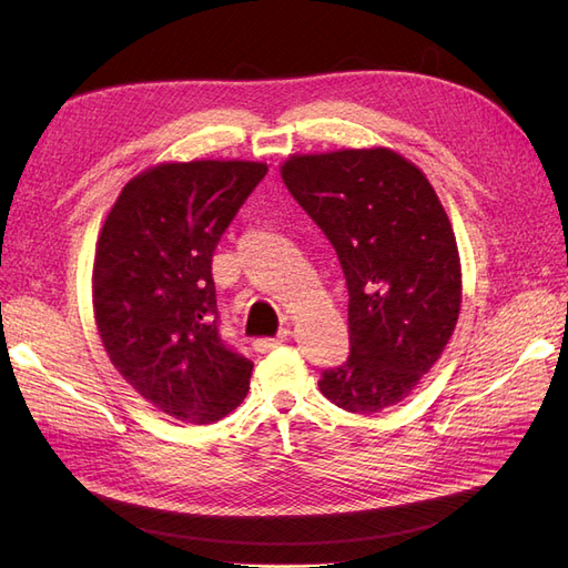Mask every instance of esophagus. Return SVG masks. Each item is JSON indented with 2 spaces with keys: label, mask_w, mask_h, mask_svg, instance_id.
<instances>
[{
  "label": "esophagus",
  "mask_w": 568,
  "mask_h": 568,
  "mask_svg": "<svg viewBox=\"0 0 568 568\" xmlns=\"http://www.w3.org/2000/svg\"><path fill=\"white\" fill-rule=\"evenodd\" d=\"M288 334H291L288 329H282L274 338H255V341H253V348H255L257 353H267V351L280 348V346H284V343L288 341Z\"/></svg>",
  "instance_id": "34e87169"
}]
</instances>
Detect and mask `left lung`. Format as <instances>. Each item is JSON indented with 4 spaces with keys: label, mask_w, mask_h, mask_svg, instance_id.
<instances>
[{
    "label": "left lung",
    "mask_w": 568,
    "mask_h": 568,
    "mask_svg": "<svg viewBox=\"0 0 568 568\" xmlns=\"http://www.w3.org/2000/svg\"><path fill=\"white\" fill-rule=\"evenodd\" d=\"M280 173L346 274L351 355L320 390L374 415L407 398L455 332L462 265L448 213L422 170L386 146L294 153Z\"/></svg>",
    "instance_id": "left-lung-1"
}]
</instances>
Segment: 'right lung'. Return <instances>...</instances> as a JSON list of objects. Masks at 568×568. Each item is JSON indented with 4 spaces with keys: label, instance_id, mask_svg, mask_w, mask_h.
<instances>
[{
    "label": "right lung",
    "instance_id": "right-lung-1",
    "mask_svg": "<svg viewBox=\"0 0 568 568\" xmlns=\"http://www.w3.org/2000/svg\"><path fill=\"white\" fill-rule=\"evenodd\" d=\"M267 173L255 161L159 163L118 194L97 239L92 307L120 376L168 417L217 422L253 363L217 332L213 251Z\"/></svg>",
    "mask_w": 568,
    "mask_h": 568
}]
</instances>
